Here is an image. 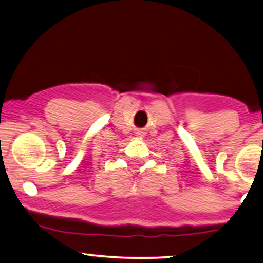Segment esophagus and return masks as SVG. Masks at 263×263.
Returning <instances> with one entry per match:
<instances>
[{"mask_svg": "<svg viewBox=\"0 0 263 263\" xmlns=\"http://www.w3.org/2000/svg\"><path fill=\"white\" fill-rule=\"evenodd\" d=\"M136 134H137V136L138 137H144V132H142V131H138V132H136Z\"/></svg>", "mask_w": 263, "mask_h": 263, "instance_id": "obj_1", "label": "esophagus"}]
</instances>
